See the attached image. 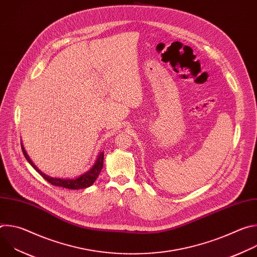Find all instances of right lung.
I'll list each match as a JSON object with an SVG mask.
<instances>
[{"label":"right lung","instance_id":"obj_1","mask_svg":"<svg viewBox=\"0 0 257 257\" xmlns=\"http://www.w3.org/2000/svg\"><path fill=\"white\" fill-rule=\"evenodd\" d=\"M21 149L23 152V155L25 157V159L28 161V163L34 168V170H36V172H39L42 177L44 179H46L49 183H51L52 185L54 186H60L63 188H67V189H83L86 187H89L93 184V182L96 180V178L98 177L102 166H103V153H100L97 157V160L95 162V164L93 165V167L86 172L85 174L81 175L80 177L76 178V179H61V178H52L50 176L45 175L44 173H42L38 168H36L33 163L31 162V160L29 159V157L27 156L23 145H21Z\"/></svg>","mask_w":257,"mask_h":257}]
</instances>
